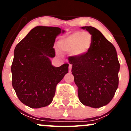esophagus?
Returning <instances> with one entry per match:
<instances>
[{"mask_svg":"<svg viewBox=\"0 0 131 131\" xmlns=\"http://www.w3.org/2000/svg\"><path fill=\"white\" fill-rule=\"evenodd\" d=\"M71 69H72V64H70V65H69V72L71 71Z\"/></svg>","mask_w":131,"mask_h":131,"instance_id":"esophagus-1","label":"esophagus"}]
</instances>
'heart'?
<instances>
[{
  "instance_id": "1",
  "label": "heart",
  "mask_w": 131,
  "mask_h": 131,
  "mask_svg": "<svg viewBox=\"0 0 131 131\" xmlns=\"http://www.w3.org/2000/svg\"><path fill=\"white\" fill-rule=\"evenodd\" d=\"M92 37L88 32H75L59 42V47L64 52H73V55L81 56L91 47Z\"/></svg>"
}]
</instances>
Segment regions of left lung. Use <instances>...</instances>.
Here are the masks:
<instances>
[{
	"label": "left lung",
	"instance_id": "left-lung-1",
	"mask_svg": "<svg viewBox=\"0 0 131 131\" xmlns=\"http://www.w3.org/2000/svg\"><path fill=\"white\" fill-rule=\"evenodd\" d=\"M92 35L89 50L81 56L70 57L78 97L85 106L100 108L110 103L118 87L119 63L115 47L98 29L82 27Z\"/></svg>",
	"mask_w": 131,
	"mask_h": 131
}]
</instances>
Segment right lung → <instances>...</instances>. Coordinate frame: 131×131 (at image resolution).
I'll return each instance as SVG.
<instances>
[{"instance_id": "add662e5", "label": "right lung", "mask_w": 131, "mask_h": 131, "mask_svg": "<svg viewBox=\"0 0 131 131\" xmlns=\"http://www.w3.org/2000/svg\"><path fill=\"white\" fill-rule=\"evenodd\" d=\"M60 28L36 26L16 45L11 67L12 86L19 100L32 108L52 103L57 85L68 73V63L54 67L50 58L55 56Z\"/></svg>"}]
</instances>
